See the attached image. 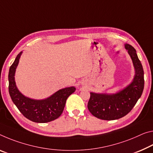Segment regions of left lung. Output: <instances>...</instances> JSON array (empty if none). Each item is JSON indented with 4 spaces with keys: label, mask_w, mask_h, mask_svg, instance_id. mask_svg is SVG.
I'll list each match as a JSON object with an SVG mask.
<instances>
[{
    "label": "left lung",
    "mask_w": 153,
    "mask_h": 153,
    "mask_svg": "<svg viewBox=\"0 0 153 153\" xmlns=\"http://www.w3.org/2000/svg\"><path fill=\"white\" fill-rule=\"evenodd\" d=\"M132 60L135 76L132 82L116 93H96L91 92L88 109L92 114L101 120H116L127 114L141 97L144 86V70L136 50L129 44H125Z\"/></svg>",
    "instance_id": "8db88e82"
}]
</instances>
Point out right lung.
Instances as JSON below:
<instances>
[{"mask_svg": "<svg viewBox=\"0 0 153 153\" xmlns=\"http://www.w3.org/2000/svg\"><path fill=\"white\" fill-rule=\"evenodd\" d=\"M22 52L17 56L9 71V93L13 103L26 118L35 123H45L56 119L63 111L69 95L74 93V86L60 89L49 97L33 99L22 94L16 86L15 74Z\"/></svg>", "mask_w": 153, "mask_h": 153, "instance_id": "obj_1", "label": "right lung"}]
</instances>
